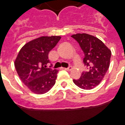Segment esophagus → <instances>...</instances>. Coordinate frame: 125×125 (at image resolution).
Returning a JSON list of instances; mask_svg holds the SVG:
<instances>
[{
    "instance_id": "34e87169",
    "label": "esophagus",
    "mask_w": 125,
    "mask_h": 125,
    "mask_svg": "<svg viewBox=\"0 0 125 125\" xmlns=\"http://www.w3.org/2000/svg\"><path fill=\"white\" fill-rule=\"evenodd\" d=\"M64 70H65L66 71H70V70H72V67H69V68H64Z\"/></svg>"
}]
</instances>
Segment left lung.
I'll use <instances>...</instances> for the list:
<instances>
[{
    "instance_id": "obj_1",
    "label": "left lung",
    "mask_w": 125,
    "mask_h": 125,
    "mask_svg": "<svg viewBox=\"0 0 125 125\" xmlns=\"http://www.w3.org/2000/svg\"><path fill=\"white\" fill-rule=\"evenodd\" d=\"M83 51V62L89 70L84 72L80 78L73 80L74 84L83 89L91 90L102 82L108 71L111 57V51L95 36L88 34L72 35Z\"/></svg>"
}]
</instances>
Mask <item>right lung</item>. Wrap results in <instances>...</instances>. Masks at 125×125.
<instances>
[{
  "instance_id": "right-lung-1",
  "label": "right lung",
  "mask_w": 125,
  "mask_h": 125,
  "mask_svg": "<svg viewBox=\"0 0 125 125\" xmlns=\"http://www.w3.org/2000/svg\"><path fill=\"white\" fill-rule=\"evenodd\" d=\"M61 39L60 36H41L24 44L14 65L21 81L32 93L44 94L53 87L58 70L47 68L49 53Z\"/></svg>"
}]
</instances>
